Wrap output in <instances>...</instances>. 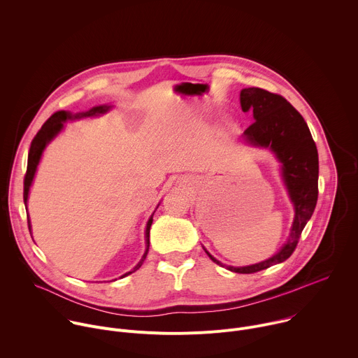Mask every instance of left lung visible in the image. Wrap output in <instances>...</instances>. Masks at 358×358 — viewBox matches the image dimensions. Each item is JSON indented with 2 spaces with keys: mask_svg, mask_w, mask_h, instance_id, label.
Instances as JSON below:
<instances>
[{
  "mask_svg": "<svg viewBox=\"0 0 358 358\" xmlns=\"http://www.w3.org/2000/svg\"><path fill=\"white\" fill-rule=\"evenodd\" d=\"M243 112L253 113V124L243 131V140L255 148H267L280 162V175L294 206V220L284 245L271 257L249 266H227L204 246L208 257L234 273L250 274L287 260L317 201V150L303 117L282 96L262 88H243L239 95Z\"/></svg>",
  "mask_w": 358,
  "mask_h": 358,
  "instance_id": "left-lung-1",
  "label": "left lung"
}]
</instances>
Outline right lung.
Segmentation results:
<instances>
[{"mask_svg":"<svg viewBox=\"0 0 358 358\" xmlns=\"http://www.w3.org/2000/svg\"><path fill=\"white\" fill-rule=\"evenodd\" d=\"M112 109L110 105H101V106H95L87 112H81V113H70L67 110H60V112H56L43 126L42 129L39 130V133L36 134V137L34 138L32 144H31V150H29V155H28V169H27V175H25V182H24V203H25V207L28 208V197H29V192H31V186L34 183V179H35V175H36V171H38V166H39V162L42 159V155H43V151L46 150V147L50 144V141H53L60 133L62 130L64 129V123L69 122V120H76V119H84V117H94V116H101V115H105L106 112H109ZM159 206V204H158ZM157 206V208H158ZM155 208V210H157ZM154 210V213H155ZM154 213L151 214V217L148 218L147 221V227H145V252L143 255V257L140 259V262L127 273H124L120 278L134 273L136 270H138L141 267V264L144 263L145 257H147V253H148V249H150V228H151V224H152V217H154ZM28 227H29V232H31V236H32V225H31V220L28 217Z\"/></svg>","mask_w":358,"mask_h":358,"instance_id":"1","label":"right lung"}]
</instances>
